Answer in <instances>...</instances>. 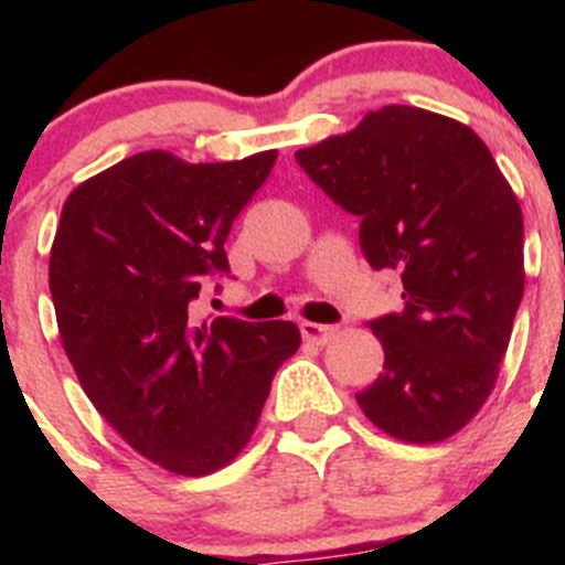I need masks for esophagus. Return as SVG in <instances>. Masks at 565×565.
Wrapping results in <instances>:
<instances>
[{
  "label": "esophagus",
  "instance_id": "34e87169",
  "mask_svg": "<svg viewBox=\"0 0 565 565\" xmlns=\"http://www.w3.org/2000/svg\"><path fill=\"white\" fill-rule=\"evenodd\" d=\"M300 333H303L306 341H315V344H328V341L339 333V324L300 322Z\"/></svg>",
  "mask_w": 565,
  "mask_h": 565
}]
</instances>
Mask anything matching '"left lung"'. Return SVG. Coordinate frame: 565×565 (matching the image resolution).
Here are the masks:
<instances>
[{"mask_svg":"<svg viewBox=\"0 0 565 565\" xmlns=\"http://www.w3.org/2000/svg\"><path fill=\"white\" fill-rule=\"evenodd\" d=\"M295 158L361 218L369 265L402 276L404 311L369 322L385 363L358 404L396 440L457 435L494 388L525 292L522 210L492 152L457 119L385 106Z\"/></svg>","mask_w":565,"mask_h":565,"instance_id":"obj_1","label":"left lung"}]
</instances>
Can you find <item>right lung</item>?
Returning a JSON list of instances; mask_svg holds the SVG:
<instances>
[{
    "label": "right lung",
    "instance_id": "right-lung-1",
    "mask_svg": "<svg viewBox=\"0 0 565 565\" xmlns=\"http://www.w3.org/2000/svg\"><path fill=\"white\" fill-rule=\"evenodd\" d=\"M276 150L185 163L150 150L67 196L49 262L62 347L89 402L134 451L207 476L246 448L273 374L300 347L295 322L191 317Z\"/></svg>",
    "mask_w": 565,
    "mask_h": 565
}]
</instances>
